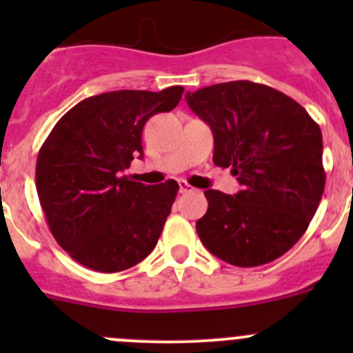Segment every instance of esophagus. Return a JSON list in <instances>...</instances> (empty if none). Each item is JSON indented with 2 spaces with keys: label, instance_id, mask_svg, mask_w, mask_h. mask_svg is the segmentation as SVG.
<instances>
[{
  "label": "esophagus",
  "instance_id": "1",
  "mask_svg": "<svg viewBox=\"0 0 353 353\" xmlns=\"http://www.w3.org/2000/svg\"><path fill=\"white\" fill-rule=\"evenodd\" d=\"M179 191H181V193H193L194 188L190 186L186 181H179Z\"/></svg>",
  "mask_w": 353,
  "mask_h": 353
}]
</instances>
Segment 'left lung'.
Listing matches in <instances>:
<instances>
[{
	"label": "left lung",
	"mask_w": 353,
	"mask_h": 353,
	"mask_svg": "<svg viewBox=\"0 0 353 353\" xmlns=\"http://www.w3.org/2000/svg\"><path fill=\"white\" fill-rule=\"evenodd\" d=\"M186 102L212 128L213 163L243 186L234 196L205 191L203 245L243 268L275 261L304 236L325 191L318 123L288 95L248 80L188 92Z\"/></svg>",
	"instance_id": "left-lung-1"
}]
</instances>
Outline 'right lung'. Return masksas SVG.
Segmentation results:
<instances>
[{
	"label": "right lung",
	"instance_id": "1",
	"mask_svg": "<svg viewBox=\"0 0 353 353\" xmlns=\"http://www.w3.org/2000/svg\"><path fill=\"white\" fill-rule=\"evenodd\" d=\"M183 92L177 85L94 95L46 138L35 167L39 201L54 239L80 265L116 273L154 251L179 184L145 186L123 172L143 157L145 123L176 108Z\"/></svg>",
	"mask_w": 353,
	"mask_h": 353
}]
</instances>
